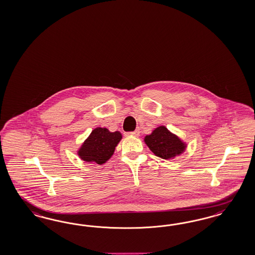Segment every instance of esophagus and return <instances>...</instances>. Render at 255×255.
I'll use <instances>...</instances> for the list:
<instances>
[{
	"label": "esophagus",
	"mask_w": 255,
	"mask_h": 255,
	"mask_svg": "<svg viewBox=\"0 0 255 255\" xmlns=\"http://www.w3.org/2000/svg\"><path fill=\"white\" fill-rule=\"evenodd\" d=\"M139 134H140L139 130H135V131H131V132L127 133V135H132V136H135V137H138Z\"/></svg>",
	"instance_id": "obj_1"
}]
</instances>
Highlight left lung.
I'll return each mask as SVG.
<instances>
[{
    "instance_id": "8db88e82",
    "label": "left lung",
    "mask_w": 255,
    "mask_h": 255,
    "mask_svg": "<svg viewBox=\"0 0 255 255\" xmlns=\"http://www.w3.org/2000/svg\"><path fill=\"white\" fill-rule=\"evenodd\" d=\"M147 147L156 156L169 160L185 151L187 144L165 126L155 128L150 134L144 138Z\"/></svg>"
}]
</instances>
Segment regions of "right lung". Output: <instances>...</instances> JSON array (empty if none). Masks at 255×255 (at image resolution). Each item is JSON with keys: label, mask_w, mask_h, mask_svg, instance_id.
<instances>
[{"label": "right lung", "mask_w": 255, "mask_h": 255, "mask_svg": "<svg viewBox=\"0 0 255 255\" xmlns=\"http://www.w3.org/2000/svg\"><path fill=\"white\" fill-rule=\"evenodd\" d=\"M123 138L119 131L107 128H95L77 150L79 158L87 162L104 164L114 154L115 148Z\"/></svg>", "instance_id": "add662e5"}]
</instances>
